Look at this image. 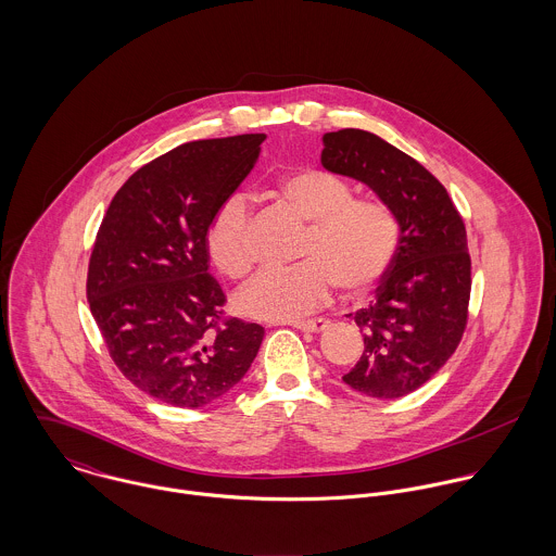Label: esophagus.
<instances>
[{"mask_svg": "<svg viewBox=\"0 0 556 556\" xmlns=\"http://www.w3.org/2000/svg\"><path fill=\"white\" fill-rule=\"evenodd\" d=\"M291 325L302 329V331H315V333H318V331H323L329 325V320H325V318H308V320H295Z\"/></svg>", "mask_w": 556, "mask_h": 556, "instance_id": "obj_1", "label": "esophagus"}]
</instances>
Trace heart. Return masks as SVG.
<instances>
[{
    "label": "heart",
    "instance_id": "1",
    "mask_svg": "<svg viewBox=\"0 0 556 556\" xmlns=\"http://www.w3.org/2000/svg\"><path fill=\"white\" fill-rule=\"evenodd\" d=\"M280 203L308 223L289 269H265L236 295L239 315L291 320L320 308L340 285L362 298L377 289L396 261L400 223L377 199H357L349 181L325 168H298L278 181ZM205 245L229 278L254 265L252 214L243 197L227 199L210 220Z\"/></svg>",
    "mask_w": 556,
    "mask_h": 556
}]
</instances>
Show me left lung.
<instances>
[{"label": "left lung", "instance_id": "obj_1", "mask_svg": "<svg viewBox=\"0 0 556 556\" xmlns=\"http://www.w3.org/2000/svg\"><path fill=\"white\" fill-rule=\"evenodd\" d=\"M323 166L372 188L400 223L396 261L377 300L353 315L364 353L342 381L377 400L406 396L443 368L467 329V229L445 186L381 137L344 128L323 135Z\"/></svg>", "mask_w": 556, "mask_h": 556}]
</instances>
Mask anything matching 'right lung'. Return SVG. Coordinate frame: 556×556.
<instances>
[{
  "label": "right lung",
  "mask_w": 556,
  "mask_h": 556,
  "mask_svg": "<svg viewBox=\"0 0 556 556\" xmlns=\"http://www.w3.org/2000/svg\"><path fill=\"white\" fill-rule=\"evenodd\" d=\"M265 135L184 143L148 162L113 197L89 256L87 302L122 375L181 408L229 394L263 342L225 317L205 236L258 159Z\"/></svg>",
  "instance_id": "obj_1"
}]
</instances>
